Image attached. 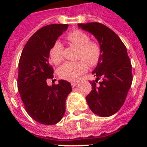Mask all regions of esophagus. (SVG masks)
Wrapping results in <instances>:
<instances>
[{
	"label": "esophagus",
	"mask_w": 147,
	"mask_h": 147,
	"mask_svg": "<svg viewBox=\"0 0 147 147\" xmlns=\"http://www.w3.org/2000/svg\"><path fill=\"white\" fill-rule=\"evenodd\" d=\"M78 83H79V82H78V81L71 82V86H72L73 88H74V87H76V85H77Z\"/></svg>",
	"instance_id": "1"
}]
</instances>
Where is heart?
Here are the masks:
<instances>
[{
  "label": "heart",
  "mask_w": 147,
  "mask_h": 147,
  "mask_svg": "<svg viewBox=\"0 0 147 147\" xmlns=\"http://www.w3.org/2000/svg\"><path fill=\"white\" fill-rule=\"evenodd\" d=\"M67 40L72 45L80 49L79 59L84 60L76 62H67L62 65L58 70L59 76L68 81H74L88 71V64L95 65L99 61L102 50L96 42H90V37L82 31L74 30L67 35ZM49 55L54 64H59L63 59V45L59 40L54 42L50 49ZM85 60L86 61H84Z\"/></svg>",
  "instance_id": "obj_1"
}]
</instances>
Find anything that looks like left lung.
Wrapping results in <instances>:
<instances>
[{"label":"left lung","mask_w":147,"mask_h":147,"mask_svg":"<svg viewBox=\"0 0 147 147\" xmlns=\"http://www.w3.org/2000/svg\"><path fill=\"white\" fill-rule=\"evenodd\" d=\"M78 26L92 34L102 50L99 61L92 72L96 79L90 83L92 90L86 101L93 113L108 117L120 110L132 85V65L127 48L113 30L102 23H80ZM100 78L102 81L97 86Z\"/></svg>","instance_id":"obj_1"}]
</instances>
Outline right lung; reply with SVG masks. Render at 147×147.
Returning a JSON list of instances; mask_svg holds the SVG:
<instances>
[{
	"label": "right lung",
	"mask_w": 147,
	"mask_h": 147,
	"mask_svg": "<svg viewBox=\"0 0 147 147\" xmlns=\"http://www.w3.org/2000/svg\"><path fill=\"white\" fill-rule=\"evenodd\" d=\"M67 27V24H51L37 31L23 48L18 64V88L26 110L34 120L45 125L62 119L66 98L72 91L71 83L65 80L51 86L46 82L54 78L50 49Z\"/></svg>",
	"instance_id": "right-lung-1"
}]
</instances>
